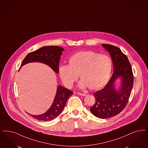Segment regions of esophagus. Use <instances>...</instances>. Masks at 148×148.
I'll use <instances>...</instances> for the list:
<instances>
[{"mask_svg":"<svg viewBox=\"0 0 148 148\" xmlns=\"http://www.w3.org/2000/svg\"><path fill=\"white\" fill-rule=\"evenodd\" d=\"M77 94L80 96H85L86 94H84V93H80V92H77Z\"/></svg>","mask_w":148,"mask_h":148,"instance_id":"obj_1","label":"esophagus"}]
</instances>
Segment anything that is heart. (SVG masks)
<instances>
[{
    "instance_id": "b5f03b06",
    "label": "heart",
    "mask_w": 148,
    "mask_h": 148,
    "mask_svg": "<svg viewBox=\"0 0 148 148\" xmlns=\"http://www.w3.org/2000/svg\"><path fill=\"white\" fill-rule=\"evenodd\" d=\"M69 61V64L59 68V77L67 88L73 86L79 75L82 79L79 84L81 88L100 89L108 82L112 70V59L108 56L92 51L75 53Z\"/></svg>"
}]
</instances>
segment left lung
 <instances>
[{
    "mask_svg": "<svg viewBox=\"0 0 148 148\" xmlns=\"http://www.w3.org/2000/svg\"><path fill=\"white\" fill-rule=\"evenodd\" d=\"M102 46L111 57L114 71L105 88L94 94L96 102L90 110L96 117L105 119L118 114L124 109L130 96L134 77L129 60L119 48L108 44ZM118 78L121 82L117 89L115 82Z\"/></svg>",
    "mask_w": 148,
    "mask_h": 148,
    "instance_id": "obj_1",
    "label": "left lung"
}]
</instances>
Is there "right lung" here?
Masks as SVG:
<instances>
[{
  "instance_id": "right-lung-1",
  "label": "right lung",
  "mask_w": 148,
  "mask_h": 148,
  "mask_svg": "<svg viewBox=\"0 0 148 148\" xmlns=\"http://www.w3.org/2000/svg\"><path fill=\"white\" fill-rule=\"evenodd\" d=\"M64 51L63 48L54 46L40 48L35 51L29 53L23 60L21 67L29 63L39 62L47 65L56 73L58 74L60 56ZM72 95L71 91L61 85H58L53 103L46 112L40 115H33L27 113L39 121H51L57 117L63 111L66 101Z\"/></svg>"
}]
</instances>
